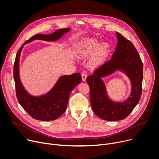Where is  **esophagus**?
<instances>
[{"instance_id": "34e87169", "label": "esophagus", "mask_w": 159, "mask_h": 159, "mask_svg": "<svg viewBox=\"0 0 159 159\" xmlns=\"http://www.w3.org/2000/svg\"><path fill=\"white\" fill-rule=\"evenodd\" d=\"M81 75H82V81L85 82V81L86 80V78H87V75H86L85 73H82V74H81Z\"/></svg>"}]
</instances>
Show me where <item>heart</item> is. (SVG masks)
I'll list each match as a JSON object with an SVG mask.
<instances>
[{
  "mask_svg": "<svg viewBox=\"0 0 159 159\" xmlns=\"http://www.w3.org/2000/svg\"><path fill=\"white\" fill-rule=\"evenodd\" d=\"M108 53V46L106 44L99 46V42L94 39L85 40L79 51L82 57H87L93 54L91 63L94 65L102 64L105 60Z\"/></svg>",
  "mask_w": 159,
  "mask_h": 159,
  "instance_id": "b5f03b06",
  "label": "heart"
}]
</instances>
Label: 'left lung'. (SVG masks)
<instances>
[{"instance_id":"obj_1","label":"left lung","mask_w":159,"mask_h":159,"mask_svg":"<svg viewBox=\"0 0 159 159\" xmlns=\"http://www.w3.org/2000/svg\"><path fill=\"white\" fill-rule=\"evenodd\" d=\"M118 42L111 58L97 68L93 75L87 77L90 89V101L94 113L108 121L123 120L132 112L140 100L142 93L143 65L133 43L117 32ZM117 69L124 70L132 83V93L122 103H115L106 96L104 83L100 78Z\"/></svg>"}]
</instances>
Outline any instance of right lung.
<instances>
[{"mask_svg":"<svg viewBox=\"0 0 159 159\" xmlns=\"http://www.w3.org/2000/svg\"><path fill=\"white\" fill-rule=\"evenodd\" d=\"M68 28H61L51 34H36L27 40L18 51L13 68V77L15 83L17 99L23 109L35 119L49 121L59 118L66 110L70 94L82 80L81 74L75 73L60 78L53 89L47 94L34 97L23 88L19 77V59L24 44L34 40L55 41L68 32Z\"/></svg>","mask_w":159,"mask_h":159,"instance_id":"right-lung-1","label":"right lung"}]
</instances>
